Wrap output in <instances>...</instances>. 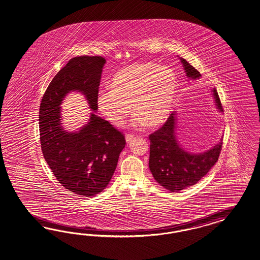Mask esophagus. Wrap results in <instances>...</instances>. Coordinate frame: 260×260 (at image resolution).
Wrapping results in <instances>:
<instances>
[{"instance_id": "34e87169", "label": "esophagus", "mask_w": 260, "mask_h": 260, "mask_svg": "<svg viewBox=\"0 0 260 260\" xmlns=\"http://www.w3.org/2000/svg\"><path fill=\"white\" fill-rule=\"evenodd\" d=\"M133 139V134H127V135H126V142H127V143H129V142H132V140Z\"/></svg>"}]
</instances>
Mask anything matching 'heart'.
<instances>
[{"label":"heart","mask_w":260,"mask_h":260,"mask_svg":"<svg viewBox=\"0 0 260 260\" xmlns=\"http://www.w3.org/2000/svg\"><path fill=\"white\" fill-rule=\"evenodd\" d=\"M178 89L174 70L152 62L128 64L114 75L110 88L96 98L101 114L114 126H121L133 110L135 125L158 127L171 113Z\"/></svg>","instance_id":"heart-1"}]
</instances>
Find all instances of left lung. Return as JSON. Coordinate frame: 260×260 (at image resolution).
I'll return each instance as SVG.
<instances>
[{"instance_id":"left-lung-1","label":"left lung","mask_w":260,"mask_h":260,"mask_svg":"<svg viewBox=\"0 0 260 260\" xmlns=\"http://www.w3.org/2000/svg\"><path fill=\"white\" fill-rule=\"evenodd\" d=\"M186 76L197 80L201 74L183 58ZM216 108L222 112V103L215 88L211 90ZM177 113L170 114L165 125L149 135L150 155L149 169L155 180L166 190L179 191L197 183L214 166L222 149V137L220 142L203 153H190L182 148L177 139Z\"/></svg>"}]
</instances>
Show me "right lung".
Wrapping results in <instances>:
<instances>
[{
    "instance_id": "add662e5",
    "label": "right lung",
    "mask_w": 260,
    "mask_h": 260,
    "mask_svg": "<svg viewBox=\"0 0 260 260\" xmlns=\"http://www.w3.org/2000/svg\"><path fill=\"white\" fill-rule=\"evenodd\" d=\"M105 63L102 56L70 59L49 84L39 109L40 144L47 164L59 183L83 197H94L107 187L126 141L119 131L94 112L78 132L66 131L59 105L69 92L77 90L96 111Z\"/></svg>"
}]
</instances>
